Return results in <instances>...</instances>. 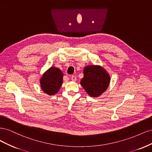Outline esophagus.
<instances>
[{
    "label": "esophagus",
    "instance_id": "34e87169",
    "mask_svg": "<svg viewBox=\"0 0 152 152\" xmlns=\"http://www.w3.org/2000/svg\"><path fill=\"white\" fill-rule=\"evenodd\" d=\"M70 78H71V79H72L73 81H75V80H77V77H76V76H75V75H72V76L70 77Z\"/></svg>",
    "mask_w": 152,
    "mask_h": 152
}]
</instances>
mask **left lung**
<instances>
[{
    "label": "left lung",
    "instance_id": "8db88e82",
    "mask_svg": "<svg viewBox=\"0 0 152 152\" xmlns=\"http://www.w3.org/2000/svg\"><path fill=\"white\" fill-rule=\"evenodd\" d=\"M110 78L107 72L99 66L89 65L84 69V77L81 86L90 96L97 97L106 91Z\"/></svg>",
    "mask_w": 152,
    "mask_h": 152
}]
</instances>
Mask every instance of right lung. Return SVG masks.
Returning a JSON list of instances; mask_svg holds the SVG:
<instances>
[{
    "mask_svg": "<svg viewBox=\"0 0 152 152\" xmlns=\"http://www.w3.org/2000/svg\"><path fill=\"white\" fill-rule=\"evenodd\" d=\"M63 76V73L59 68L51 67L41 78V88L49 95L56 94L62 84Z\"/></svg>",
    "mask_w": 152,
    "mask_h": 152,
    "instance_id": "add662e5",
    "label": "right lung"
}]
</instances>
